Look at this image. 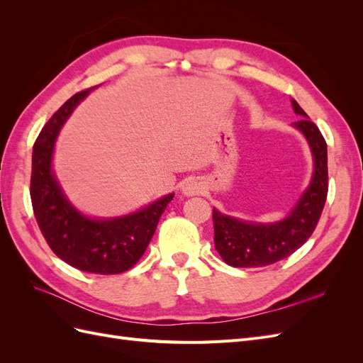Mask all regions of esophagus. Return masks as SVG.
Here are the masks:
<instances>
[{"instance_id": "1", "label": "esophagus", "mask_w": 363, "mask_h": 363, "mask_svg": "<svg viewBox=\"0 0 363 363\" xmlns=\"http://www.w3.org/2000/svg\"><path fill=\"white\" fill-rule=\"evenodd\" d=\"M200 192H201V186H200V183H196V182H188L183 186V194L188 195V196L196 195Z\"/></svg>"}]
</instances>
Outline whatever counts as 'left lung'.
Masks as SVG:
<instances>
[{
    "label": "left lung",
    "instance_id": "left-lung-1",
    "mask_svg": "<svg viewBox=\"0 0 363 363\" xmlns=\"http://www.w3.org/2000/svg\"><path fill=\"white\" fill-rule=\"evenodd\" d=\"M292 107L296 115L303 116L294 123V127L301 131L312 150L311 184L289 215L279 223H248L213 208L215 248L230 267L257 268L286 259L312 236L320 221L328 191L327 144L320 128L295 100H292Z\"/></svg>",
    "mask_w": 363,
    "mask_h": 363
}]
</instances>
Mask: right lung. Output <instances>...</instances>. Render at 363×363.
<instances>
[{
  "mask_svg": "<svg viewBox=\"0 0 363 363\" xmlns=\"http://www.w3.org/2000/svg\"><path fill=\"white\" fill-rule=\"evenodd\" d=\"M91 89L72 95L40 130L33 145L30 196L38 225L54 255L80 271L119 274L144 255L174 194L135 213L108 219L84 216L68 201L51 169L54 144L65 121Z\"/></svg>",
  "mask_w": 363,
  "mask_h": 363,
  "instance_id": "add662e5",
  "label": "right lung"
}]
</instances>
